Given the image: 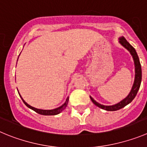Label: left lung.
Instances as JSON below:
<instances>
[{"instance_id": "left-lung-1", "label": "left lung", "mask_w": 147, "mask_h": 147, "mask_svg": "<svg viewBox=\"0 0 147 147\" xmlns=\"http://www.w3.org/2000/svg\"><path fill=\"white\" fill-rule=\"evenodd\" d=\"M119 42H120V44H121L123 47L125 48V49L130 52V53H131V56H132L133 59H134V64H135V80H134V85H133L132 89H131V92L129 93V94L127 95V96L125 97L124 99L122 100V101H120L119 103L116 104V105H112V106H105V105H101V104L98 103L97 101H96L92 97L90 96L92 102L94 103L96 106L98 107L101 108V109H105V110L107 111L118 110V109H122V108H123L124 107H125L126 105L130 104V103L134 99L136 96L137 93H138V90H139L140 86H141V82H142V67H141L139 59H138V55H137V53L135 49L130 44L129 42L126 40V39L124 37H121V38H119Z\"/></svg>"}]
</instances>
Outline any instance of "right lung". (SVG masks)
<instances>
[{
  "mask_svg": "<svg viewBox=\"0 0 147 147\" xmlns=\"http://www.w3.org/2000/svg\"><path fill=\"white\" fill-rule=\"evenodd\" d=\"M19 94H20V93H19ZM20 97L22 98V96H21V95H20ZM22 99L24 104L26 105V106L27 107H29L30 109H32V110H34L35 112H36L37 113L40 114V115H58V114H59L60 112H62V111L64 110V109H65L66 107L67 106V104H68V101H69V97H67V99H66V101L64 102V105H61V107H58V108H56V109H50V110L37 109V108H35V107H33L29 105L27 102H25V101H24V100L22 98Z\"/></svg>",
  "mask_w": 147,
  "mask_h": 147,
  "instance_id": "1",
  "label": "right lung"
}]
</instances>
